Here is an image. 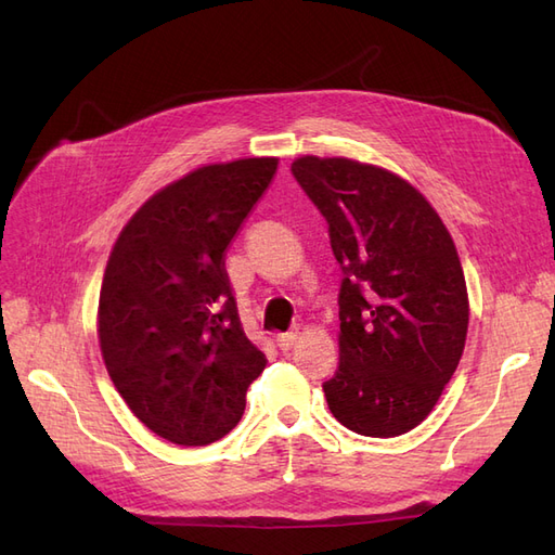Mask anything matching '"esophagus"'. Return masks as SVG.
<instances>
[{"instance_id": "esophagus-1", "label": "esophagus", "mask_w": 555, "mask_h": 555, "mask_svg": "<svg viewBox=\"0 0 555 555\" xmlns=\"http://www.w3.org/2000/svg\"><path fill=\"white\" fill-rule=\"evenodd\" d=\"M298 340V328H294V331H287V333H280L278 338H275V343H278V347L282 349V351H289L292 347H294V343Z\"/></svg>"}]
</instances>
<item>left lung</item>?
<instances>
[{"instance_id":"left-lung-1","label":"left lung","mask_w":555,"mask_h":555,"mask_svg":"<svg viewBox=\"0 0 555 555\" xmlns=\"http://www.w3.org/2000/svg\"><path fill=\"white\" fill-rule=\"evenodd\" d=\"M292 173L326 217L343 268L328 410L367 438L410 433L463 357L469 304L456 245L426 196L379 166L304 155Z\"/></svg>"}]
</instances>
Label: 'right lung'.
<instances>
[{
	"label": "right lung",
	"instance_id": "right-lung-1",
	"mask_svg": "<svg viewBox=\"0 0 555 555\" xmlns=\"http://www.w3.org/2000/svg\"><path fill=\"white\" fill-rule=\"evenodd\" d=\"M275 171L278 157L201 166L150 196L113 245L99 347L133 416L173 444L204 447L236 428L266 367L241 326L224 251Z\"/></svg>",
	"mask_w": 555,
	"mask_h": 555
}]
</instances>
